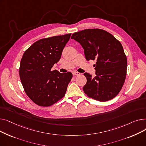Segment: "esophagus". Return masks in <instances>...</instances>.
Segmentation results:
<instances>
[{"instance_id":"obj_1","label":"esophagus","mask_w":146,"mask_h":146,"mask_svg":"<svg viewBox=\"0 0 146 146\" xmlns=\"http://www.w3.org/2000/svg\"><path fill=\"white\" fill-rule=\"evenodd\" d=\"M73 76H79L80 74V73L79 72H73Z\"/></svg>"}]
</instances>
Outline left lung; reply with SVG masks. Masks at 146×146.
I'll return each instance as SVG.
<instances>
[{"label": "left lung", "instance_id": "left-lung-1", "mask_svg": "<svg viewBox=\"0 0 146 146\" xmlns=\"http://www.w3.org/2000/svg\"><path fill=\"white\" fill-rule=\"evenodd\" d=\"M80 44L86 60H96V76L84 73L87 79L83 89L89 98L101 102L115 97L123 86L127 74V60L121 42L101 29H86L71 37Z\"/></svg>", "mask_w": 146, "mask_h": 146}]
</instances>
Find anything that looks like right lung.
Returning a JSON list of instances; mask_svg holds the SVG:
<instances>
[{
    "label": "right lung",
    "mask_w": 146,
    "mask_h": 146,
    "mask_svg": "<svg viewBox=\"0 0 146 146\" xmlns=\"http://www.w3.org/2000/svg\"><path fill=\"white\" fill-rule=\"evenodd\" d=\"M71 34L43 38L25 51L19 77L26 94L35 104L49 106L63 98L73 74L52 70L61 58Z\"/></svg>",
    "instance_id": "right-lung-1"
}]
</instances>
